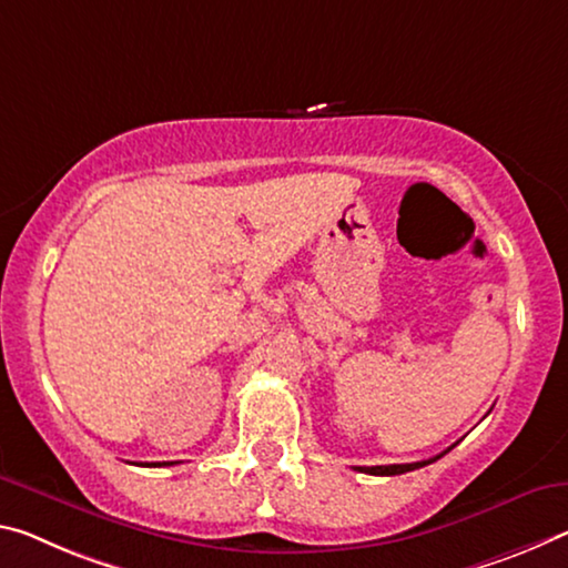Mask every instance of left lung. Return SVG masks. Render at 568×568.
<instances>
[{"label": "left lung", "mask_w": 568, "mask_h": 568, "mask_svg": "<svg viewBox=\"0 0 568 568\" xmlns=\"http://www.w3.org/2000/svg\"><path fill=\"white\" fill-rule=\"evenodd\" d=\"M455 447V445H453ZM447 453V449H445ZM443 453V455H445ZM443 455H437V457H432V460H422V463H407V465H372V467H356L358 473H368V475H402V473H409V470H417V467H425V465H429V463H435V460H439V457Z\"/></svg>", "instance_id": "obj_1"}]
</instances>
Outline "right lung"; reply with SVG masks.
<instances>
[{"label":"right lung","instance_id":"1","mask_svg":"<svg viewBox=\"0 0 568 568\" xmlns=\"http://www.w3.org/2000/svg\"><path fill=\"white\" fill-rule=\"evenodd\" d=\"M151 465H154V467H156V465H169V463H149V467H151Z\"/></svg>","mask_w":568,"mask_h":568}]
</instances>
